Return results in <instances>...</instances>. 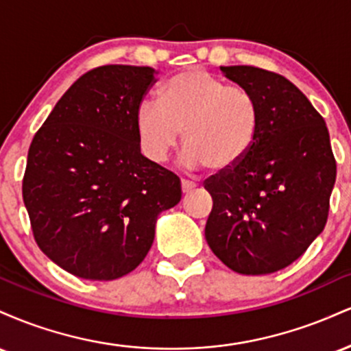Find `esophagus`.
I'll return each instance as SVG.
<instances>
[{
  "instance_id": "34e87169",
  "label": "esophagus",
  "mask_w": 351,
  "mask_h": 351,
  "mask_svg": "<svg viewBox=\"0 0 351 351\" xmlns=\"http://www.w3.org/2000/svg\"><path fill=\"white\" fill-rule=\"evenodd\" d=\"M195 188H196V183H193V181H188V180H181V189H183V193H191Z\"/></svg>"
}]
</instances>
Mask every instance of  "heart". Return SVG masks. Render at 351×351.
Wrapping results in <instances>:
<instances>
[{
  "label": "heart",
  "mask_w": 351,
  "mask_h": 351,
  "mask_svg": "<svg viewBox=\"0 0 351 351\" xmlns=\"http://www.w3.org/2000/svg\"><path fill=\"white\" fill-rule=\"evenodd\" d=\"M135 128L142 152L162 163L178 143H186L188 167L226 171L247 155L259 132L256 99L239 86H226L208 71L191 67L163 84L160 104L143 100Z\"/></svg>",
  "instance_id": "1"
}]
</instances>
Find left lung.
I'll use <instances>...</instances> for the list:
<instances>
[{"instance_id": "1", "label": "left lung", "mask_w": 351, "mask_h": 351, "mask_svg": "<svg viewBox=\"0 0 351 351\" xmlns=\"http://www.w3.org/2000/svg\"><path fill=\"white\" fill-rule=\"evenodd\" d=\"M221 72L256 99L259 132L247 155L204 184V236L229 269L265 276L291 265L327 223L337 178L325 120L291 80L252 66Z\"/></svg>"}]
</instances>
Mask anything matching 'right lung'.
<instances>
[{"label":"right lung","instance_id":"right-lung-1","mask_svg":"<svg viewBox=\"0 0 351 351\" xmlns=\"http://www.w3.org/2000/svg\"><path fill=\"white\" fill-rule=\"evenodd\" d=\"M153 67L88 71L59 99L27 152L23 199L34 239L64 271L114 280L145 259L181 183L140 150L136 108Z\"/></svg>","mask_w":351,"mask_h":351}]
</instances>
